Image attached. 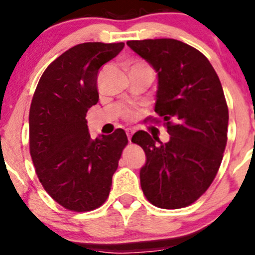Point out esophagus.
<instances>
[{
	"mask_svg": "<svg viewBox=\"0 0 255 255\" xmlns=\"http://www.w3.org/2000/svg\"><path fill=\"white\" fill-rule=\"evenodd\" d=\"M126 133H127L128 140L130 142V139H132V135H133V133H134V130H133L132 128H128V129H126Z\"/></svg>",
	"mask_w": 255,
	"mask_h": 255,
	"instance_id": "34e87169",
	"label": "esophagus"
}]
</instances>
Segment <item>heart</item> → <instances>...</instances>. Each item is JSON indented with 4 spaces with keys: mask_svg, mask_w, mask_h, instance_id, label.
Masks as SVG:
<instances>
[{
    "mask_svg": "<svg viewBox=\"0 0 255 255\" xmlns=\"http://www.w3.org/2000/svg\"><path fill=\"white\" fill-rule=\"evenodd\" d=\"M139 65H143V64H135L134 66H139ZM133 115H134V113H133L132 110H129V109L126 110L125 113H123V116H125L126 118H132V117H133Z\"/></svg>",
    "mask_w": 255,
    "mask_h": 255,
    "instance_id": "b5f03b06",
    "label": "heart"
}]
</instances>
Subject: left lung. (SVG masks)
I'll use <instances>...</instances> for the list:
<instances>
[{
    "mask_svg": "<svg viewBox=\"0 0 255 255\" xmlns=\"http://www.w3.org/2000/svg\"><path fill=\"white\" fill-rule=\"evenodd\" d=\"M127 45L158 74L154 111L170 134L166 143L144 130L133 134L146 158L140 186L154 206L186 207L210 187L222 161L228 128L222 85L206 56L180 40H129Z\"/></svg>",
    "mask_w": 255,
    "mask_h": 255,
    "instance_id": "1",
    "label": "left lung"
}]
</instances>
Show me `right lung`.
I'll return each instance as SVG.
<instances>
[{"instance_id": "right-lung-1", "label": "right lung", "mask_w": 255, "mask_h": 255, "mask_svg": "<svg viewBox=\"0 0 255 255\" xmlns=\"http://www.w3.org/2000/svg\"><path fill=\"white\" fill-rule=\"evenodd\" d=\"M125 43H82L45 69L29 110V150L45 191L75 212L100 207L128 139L121 128L91 139L86 121L99 102L100 68L117 56Z\"/></svg>"}]
</instances>
